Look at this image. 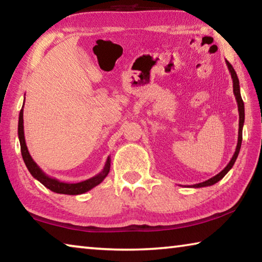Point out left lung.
Masks as SVG:
<instances>
[{"instance_id": "obj_1", "label": "left lung", "mask_w": 262, "mask_h": 262, "mask_svg": "<svg viewBox=\"0 0 262 262\" xmlns=\"http://www.w3.org/2000/svg\"><path fill=\"white\" fill-rule=\"evenodd\" d=\"M227 62V66H228V69L230 74H231V78H232V83H233V95L236 97V100H237V105H238V112H239V129H238V142H237V147H236V151H234L233 156L231 158V161L229 162V164L227 166H225L223 170H222L219 174H216L215 177H212V178L208 179L206 181H203V183L200 184H195L189 186V187H193V188H199V187H207V186H211L216 183H219V181L223 178V177L228 173V172L231 170L234 162H236V159L238 157V154H239V150H241L242 147V141H243V126H244V121H245V108H244V101L242 99V96H241V86H239V79L236 72H234V69L231 64H230V62L225 60Z\"/></svg>"}]
</instances>
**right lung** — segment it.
<instances>
[{
  "mask_svg": "<svg viewBox=\"0 0 262 262\" xmlns=\"http://www.w3.org/2000/svg\"><path fill=\"white\" fill-rule=\"evenodd\" d=\"M24 107V104H23ZM23 107H21L19 112V120H18V139L20 143V151H21V157H23V161L25 163L26 167L31 174H32L33 178L37 179L38 181L51 189L52 192L59 193V194H68V195H78L88 192V190L92 189L96 187L97 185H99L101 181H103L106 176L108 174L110 167H111V158L107 157V161L105 163V166L103 171L100 172L92 178L81 181V183L76 184H69V183H62V181L57 180L55 178H52V177L47 176L45 172H43L40 167L38 166V164L35 163L28 150L25 143V136H24V120H23Z\"/></svg>",
  "mask_w": 262,
  "mask_h": 262,
  "instance_id": "1",
  "label": "right lung"
}]
</instances>
